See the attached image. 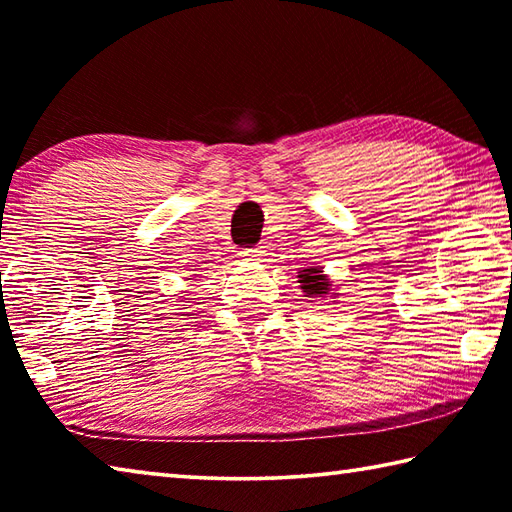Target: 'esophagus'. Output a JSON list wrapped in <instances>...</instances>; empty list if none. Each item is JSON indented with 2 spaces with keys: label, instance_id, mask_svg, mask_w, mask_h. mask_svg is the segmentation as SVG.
<instances>
[{
  "label": "esophagus",
  "instance_id": "1",
  "mask_svg": "<svg viewBox=\"0 0 512 512\" xmlns=\"http://www.w3.org/2000/svg\"><path fill=\"white\" fill-rule=\"evenodd\" d=\"M265 254L263 247H247V249H240V258L242 261H261V256Z\"/></svg>",
  "mask_w": 512,
  "mask_h": 512
}]
</instances>
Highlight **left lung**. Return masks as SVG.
Wrapping results in <instances>:
<instances>
[{"label": "left lung", "mask_w": 512, "mask_h": 512, "mask_svg": "<svg viewBox=\"0 0 512 512\" xmlns=\"http://www.w3.org/2000/svg\"><path fill=\"white\" fill-rule=\"evenodd\" d=\"M299 283L303 292H308L306 297H324V294H328V283L324 276H321V270H317V267H310V270H303L299 272Z\"/></svg>", "instance_id": "left-lung-1"}]
</instances>
